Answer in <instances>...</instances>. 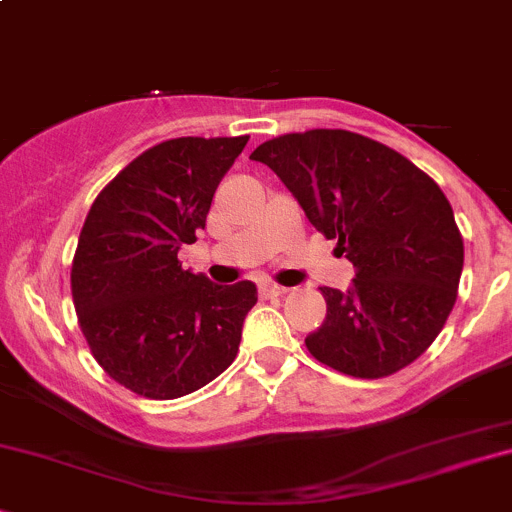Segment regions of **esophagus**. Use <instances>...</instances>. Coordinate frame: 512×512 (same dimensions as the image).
<instances>
[{
  "instance_id": "1",
  "label": "esophagus",
  "mask_w": 512,
  "mask_h": 512,
  "mask_svg": "<svg viewBox=\"0 0 512 512\" xmlns=\"http://www.w3.org/2000/svg\"><path fill=\"white\" fill-rule=\"evenodd\" d=\"M286 291H288V288L276 286V283H261V286H258V295H261L263 300L278 298V295H283Z\"/></svg>"
}]
</instances>
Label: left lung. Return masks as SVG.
<instances>
[{"instance_id":"8db88e82","label":"left lung","mask_w":512,"mask_h":512,"mask_svg":"<svg viewBox=\"0 0 512 512\" xmlns=\"http://www.w3.org/2000/svg\"><path fill=\"white\" fill-rule=\"evenodd\" d=\"M298 199L305 217L357 268L347 291L320 288L328 315L305 337L310 355L350 377L412 365L444 328L463 271L449 199L382 142L350 130H308L251 152Z\"/></svg>"}]
</instances>
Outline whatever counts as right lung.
Returning a JSON list of instances; mask_svg holds the SVG:
<instances>
[{"mask_svg": "<svg viewBox=\"0 0 512 512\" xmlns=\"http://www.w3.org/2000/svg\"><path fill=\"white\" fill-rule=\"evenodd\" d=\"M249 142L175 138L135 157L93 202L71 268L78 323L98 365L147 399H177L219 377L256 305L251 281L217 286L184 271L221 177Z\"/></svg>", "mask_w": 512, "mask_h": 512, "instance_id": "right-lung-1", "label": "right lung"}]
</instances>
